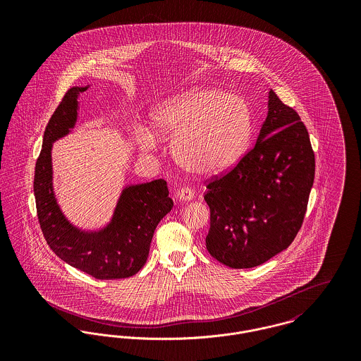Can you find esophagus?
Here are the masks:
<instances>
[{"instance_id":"esophagus-1","label":"esophagus","mask_w":361,"mask_h":361,"mask_svg":"<svg viewBox=\"0 0 361 361\" xmlns=\"http://www.w3.org/2000/svg\"><path fill=\"white\" fill-rule=\"evenodd\" d=\"M176 199L182 202H190L195 199V192L192 188H182L176 192Z\"/></svg>"}]
</instances>
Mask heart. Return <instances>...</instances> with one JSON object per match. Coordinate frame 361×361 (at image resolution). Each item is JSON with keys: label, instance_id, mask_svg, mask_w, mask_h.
<instances>
[{"label": "heart", "instance_id": "heart-1", "mask_svg": "<svg viewBox=\"0 0 361 361\" xmlns=\"http://www.w3.org/2000/svg\"><path fill=\"white\" fill-rule=\"evenodd\" d=\"M152 125L158 137L172 141L175 161L189 172L214 175L228 169L243 153L252 132L247 103L218 89H192L155 105ZM155 137L146 132L142 147Z\"/></svg>", "mask_w": 361, "mask_h": 361}]
</instances>
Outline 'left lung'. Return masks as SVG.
Returning a JSON list of instances; mask_svg holds the SVG:
<instances>
[{"label": "left lung", "mask_w": 361, "mask_h": 361, "mask_svg": "<svg viewBox=\"0 0 361 361\" xmlns=\"http://www.w3.org/2000/svg\"><path fill=\"white\" fill-rule=\"evenodd\" d=\"M314 172L305 123L269 90L257 143L207 185L208 253L231 268H253L288 249L302 228Z\"/></svg>", "instance_id": "left-lung-1"}]
</instances>
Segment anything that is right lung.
Returning a JSON list of instances; mask_svg holds the SVG:
<instances>
[{"label":"right lung","mask_w":361,"mask_h":361,"mask_svg":"<svg viewBox=\"0 0 361 361\" xmlns=\"http://www.w3.org/2000/svg\"><path fill=\"white\" fill-rule=\"evenodd\" d=\"M89 86L69 89L44 130L35 169V197L43 235L52 252L69 265L96 279H122L146 264L158 222L172 209L164 179L126 186L111 221L100 231H82L68 221L56 203L52 186V143L75 128L79 94Z\"/></svg>","instance_id":"obj_1"}]
</instances>
